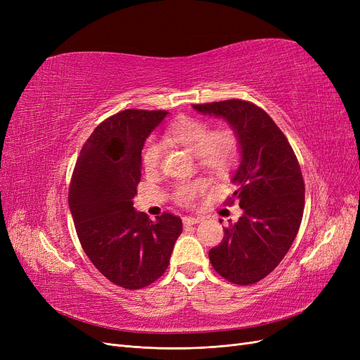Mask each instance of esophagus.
<instances>
[{"label": "esophagus", "instance_id": "esophagus-1", "mask_svg": "<svg viewBox=\"0 0 360 360\" xmlns=\"http://www.w3.org/2000/svg\"><path fill=\"white\" fill-rule=\"evenodd\" d=\"M201 222V217H195V216H184L183 217V225L184 226H191V225H195Z\"/></svg>", "mask_w": 360, "mask_h": 360}]
</instances>
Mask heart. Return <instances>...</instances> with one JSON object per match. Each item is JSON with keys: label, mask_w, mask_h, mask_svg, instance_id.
<instances>
[{"label": "heart", "mask_w": 360, "mask_h": 360, "mask_svg": "<svg viewBox=\"0 0 360 360\" xmlns=\"http://www.w3.org/2000/svg\"><path fill=\"white\" fill-rule=\"evenodd\" d=\"M168 138L191 153L198 156L200 163L214 176H224L234 165L240 144L231 129H221L213 132L209 123L198 118L183 117L168 129ZM162 159V146L156 139H148L141 150V162L147 172L159 168ZM205 184L201 180L180 183L174 191V197L181 204H191Z\"/></svg>", "instance_id": "b5f03b06"}]
</instances>
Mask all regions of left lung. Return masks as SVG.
Here are the masks:
<instances>
[{"instance_id": "1", "label": "left lung", "mask_w": 360, "mask_h": 360, "mask_svg": "<svg viewBox=\"0 0 360 360\" xmlns=\"http://www.w3.org/2000/svg\"><path fill=\"white\" fill-rule=\"evenodd\" d=\"M192 106L226 122L240 144L231 198L243 213L210 249V263L233 284H255L275 270L297 236L304 207L299 162L285 135L254 103L233 99Z\"/></svg>"}]
</instances>
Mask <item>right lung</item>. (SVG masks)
<instances>
[{
  "label": "right lung",
  "instance_id": "obj_1",
  "mask_svg": "<svg viewBox=\"0 0 360 360\" xmlns=\"http://www.w3.org/2000/svg\"><path fill=\"white\" fill-rule=\"evenodd\" d=\"M167 111L126 110L94 129L76 160L69 207L86 257L101 274L127 290L163 275L183 231L171 213L151 221L134 209L141 150Z\"/></svg>",
  "mask_w": 360,
  "mask_h": 360
}]
</instances>
